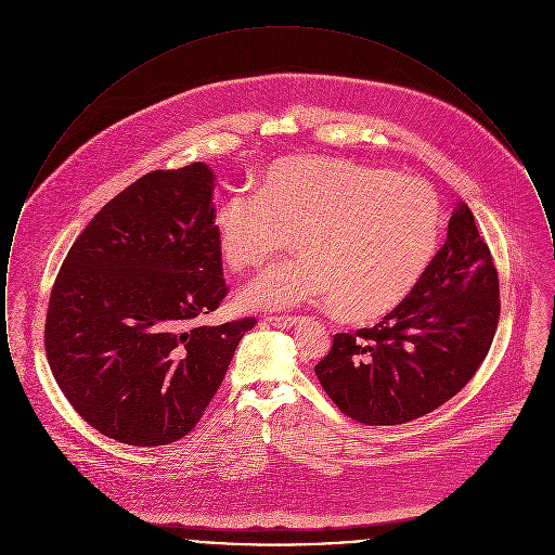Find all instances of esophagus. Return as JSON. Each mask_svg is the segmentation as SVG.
Wrapping results in <instances>:
<instances>
[{"label": "esophagus", "mask_w": 555, "mask_h": 555, "mask_svg": "<svg viewBox=\"0 0 555 555\" xmlns=\"http://www.w3.org/2000/svg\"><path fill=\"white\" fill-rule=\"evenodd\" d=\"M264 324H270L274 328H291L293 324H297L295 317H268L264 318Z\"/></svg>", "instance_id": "obj_1"}]
</instances>
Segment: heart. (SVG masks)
<instances>
[{
    "instance_id": "1",
    "label": "heart",
    "mask_w": 555,
    "mask_h": 555,
    "mask_svg": "<svg viewBox=\"0 0 555 555\" xmlns=\"http://www.w3.org/2000/svg\"><path fill=\"white\" fill-rule=\"evenodd\" d=\"M443 208L423 179L349 159L283 158L258 193H233L214 211L218 251L233 272L276 266L241 293L245 308L328 304L351 324L378 322L418 289L437 258Z\"/></svg>"
}]
</instances>
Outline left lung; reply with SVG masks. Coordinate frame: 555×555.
Wrapping results in <instances>:
<instances>
[{
  "label": "left lung",
  "mask_w": 555,
  "mask_h": 555,
  "mask_svg": "<svg viewBox=\"0 0 555 555\" xmlns=\"http://www.w3.org/2000/svg\"><path fill=\"white\" fill-rule=\"evenodd\" d=\"M500 322V279L475 216L460 202L418 289L372 328L339 333L314 372L345 416L410 423L462 391Z\"/></svg>",
  "instance_id": "1"
}]
</instances>
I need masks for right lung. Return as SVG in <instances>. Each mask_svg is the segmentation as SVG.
Here are the masks:
<instances>
[{
	"mask_svg": "<svg viewBox=\"0 0 555 555\" xmlns=\"http://www.w3.org/2000/svg\"><path fill=\"white\" fill-rule=\"evenodd\" d=\"M204 162L154 170L109 199L53 283L46 353L80 418L156 448L199 423L256 318L191 326L227 295Z\"/></svg>",
	"mask_w": 555,
	"mask_h": 555,
	"instance_id": "obj_1",
	"label": "right lung"
}]
</instances>
